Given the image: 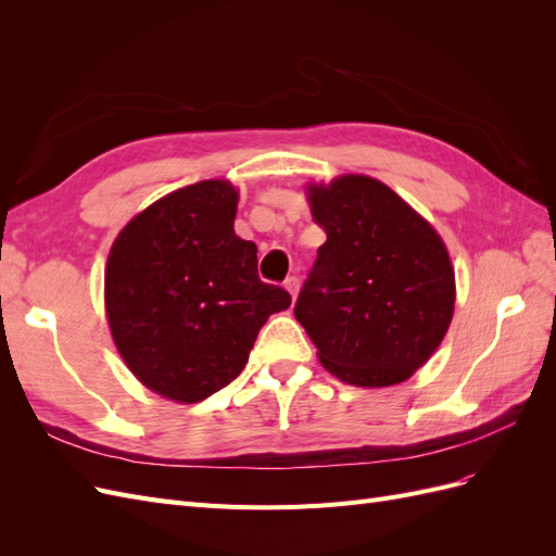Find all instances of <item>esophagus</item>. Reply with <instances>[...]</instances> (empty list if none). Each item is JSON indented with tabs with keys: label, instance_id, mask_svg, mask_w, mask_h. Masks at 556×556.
I'll use <instances>...</instances> for the list:
<instances>
[{
	"label": "esophagus",
	"instance_id": "1",
	"mask_svg": "<svg viewBox=\"0 0 556 556\" xmlns=\"http://www.w3.org/2000/svg\"><path fill=\"white\" fill-rule=\"evenodd\" d=\"M285 290H288V292L292 294V299H294L296 292H299V278H296V276H290L288 280H285Z\"/></svg>",
	"mask_w": 556,
	"mask_h": 556
}]
</instances>
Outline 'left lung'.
I'll use <instances>...</instances> for the list:
<instances>
[{
	"label": "left lung",
	"instance_id": "left-lung-1",
	"mask_svg": "<svg viewBox=\"0 0 556 556\" xmlns=\"http://www.w3.org/2000/svg\"><path fill=\"white\" fill-rule=\"evenodd\" d=\"M327 231L294 317L331 376L355 387L408 380L441 345L454 313L443 239L384 182L348 174L311 185Z\"/></svg>",
	"mask_w": 556,
	"mask_h": 556
}]
</instances>
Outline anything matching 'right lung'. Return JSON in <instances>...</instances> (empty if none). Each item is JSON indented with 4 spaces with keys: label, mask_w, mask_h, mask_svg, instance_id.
Segmentation results:
<instances>
[{
    "label": "right lung",
    "mask_w": 556,
    "mask_h": 556,
    "mask_svg": "<svg viewBox=\"0 0 556 556\" xmlns=\"http://www.w3.org/2000/svg\"><path fill=\"white\" fill-rule=\"evenodd\" d=\"M239 192L201 180L157 199L117 233L104 299L121 357L148 390L197 403L248 364L268 315L292 296L257 276V245L233 231Z\"/></svg>",
    "instance_id": "right-lung-1"
}]
</instances>
